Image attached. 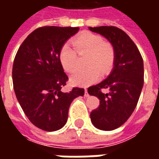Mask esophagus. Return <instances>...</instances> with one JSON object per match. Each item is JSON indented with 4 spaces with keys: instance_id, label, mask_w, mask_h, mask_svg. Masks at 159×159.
<instances>
[{
    "instance_id": "esophagus-1",
    "label": "esophagus",
    "mask_w": 159,
    "mask_h": 159,
    "mask_svg": "<svg viewBox=\"0 0 159 159\" xmlns=\"http://www.w3.org/2000/svg\"><path fill=\"white\" fill-rule=\"evenodd\" d=\"M85 96L86 97L89 96V93H88V90L87 89H85Z\"/></svg>"
}]
</instances>
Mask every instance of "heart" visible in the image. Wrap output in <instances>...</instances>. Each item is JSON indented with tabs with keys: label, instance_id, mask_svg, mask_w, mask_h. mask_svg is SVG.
Returning <instances> with one entry per match:
<instances>
[{
	"label": "heart",
	"instance_id": "heart-1",
	"mask_svg": "<svg viewBox=\"0 0 159 159\" xmlns=\"http://www.w3.org/2000/svg\"><path fill=\"white\" fill-rule=\"evenodd\" d=\"M73 48L69 43H66L59 51L61 65L68 72H73L77 67L78 54L89 53L87 59L88 69L77 70L70 77L73 84L88 86L94 83L102 74L110 71L115 61V49L110 42H105L102 36L92 32H84L72 39Z\"/></svg>",
	"mask_w": 159,
	"mask_h": 159
}]
</instances>
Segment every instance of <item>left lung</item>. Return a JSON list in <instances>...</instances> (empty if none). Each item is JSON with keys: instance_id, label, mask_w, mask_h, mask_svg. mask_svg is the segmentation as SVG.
Here are the masks:
<instances>
[{"instance_id": "8db88e82", "label": "left lung", "mask_w": 159, "mask_h": 159, "mask_svg": "<svg viewBox=\"0 0 159 159\" xmlns=\"http://www.w3.org/2000/svg\"><path fill=\"white\" fill-rule=\"evenodd\" d=\"M105 36L115 49L114 67L107 79L88 89L100 100L90 113L91 122L101 130L116 129L129 119L138 103L144 83V65L139 49L129 36L115 26L89 27ZM102 89L109 93L104 94Z\"/></svg>"}]
</instances>
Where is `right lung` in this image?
Wrapping results in <instances>:
<instances>
[{
    "instance_id": "1",
    "label": "right lung",
    "mask_w": 159,
    "mask_h": 159,
    "mask_svg": "<svg viewBox=\"0 0 159 159\" xmlns=\"http://www.w3.org/2000/svg\"><path fill=\"white\" fill-rule=\"evenodd\" d=\"M78 30V27H40L26 37L16 53L12 83L17 100L26 117L42 130L51 132L65 126L72 100L84 95L80 88L61 91L68 76L59 51Z\"/></svg>"
}]
</instances>
